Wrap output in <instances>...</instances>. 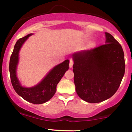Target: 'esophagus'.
I'll use <instances>...</instances> for the list:
<instances>
[{
	"mask_svg": "<svg viewBox=\"0 0 132 132\" xmlns=\"http://www.w3.org/2000/svg\"><path fill=\"white\" fill-rule=\"evenodd\" d=\"M73 64H74V62H73L72 60H70V63H69V67H70V68L72 67Z\"/></svg>",
	"mask_w": 132,
	"mask_h": 132,
	"instance_id": "obj_1",
	"label": "esophagus"
}]
</instances>
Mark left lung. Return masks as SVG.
<instances>
[{"label":"left lung","mask_w":132,"mask_h":132,"mask_svg":"<svg viewBox=\"0 0 132 132\" xmlns=\"http://www.w3.org/2000/svg\"><path fill=\"white\" fill-rule=\"evenodd\" d=\"M105 35V44L72 55L76 93L87 102L99 103L111 98L125 74L123 48L112 35Z\"/></svg>","instance_id":"obj_1"}]
</instances>
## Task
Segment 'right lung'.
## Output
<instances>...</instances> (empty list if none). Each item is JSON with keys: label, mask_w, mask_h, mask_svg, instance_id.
I'll return each instance as SVG.
<instances>
[{"label": "right lung", "mask_w": 132, "mask_h": 132, "mask_svg": "<svg viewBox=\"0 0 132 132\" xmlns=\"http://www.w3.org/2000/svg\"><path fill=\"white\" fill-rule=\"evenodd\" d=\"M33 34H29L17 40L9 61V73L13 88L19 95L28 102L41 104L50 100L56 93L57 85L69 69V60H65L62 63L54 67L45 77L35 86L32 87L22 86L17 76L19 53L25 42Z\"/></svg>", "instance_id": "obj_1"}]
</instances>
